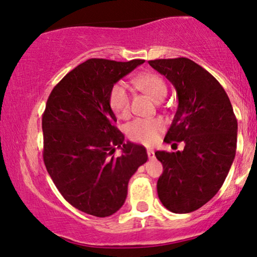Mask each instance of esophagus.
<instances>
[{
	"label": "esophagus",
	"instance_id": "esophagus-1",
	"mask_svg": "<svg viewBox=\"0 0 257 257\" xmlns=\"http://www.w3.org/2000/svg\"><path fill=\"white\" fill-rule=\"evenodd\" d=\"M147 156H149L150 159H153V158L156 157V156H154V151H153L152 149H149V150H147Z\"/></svg>",
	"mask_w": 257,
	"mask_h": 257
}]
</instances>
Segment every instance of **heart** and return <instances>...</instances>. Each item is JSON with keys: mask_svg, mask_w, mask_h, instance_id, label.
<instances>
[{"mask_svg": "<svg viewBox=\"0 0 257 257\" xmlns=\"http://www.w3.org/2000/svg\"><path fill=\"white\" fill-rule=\"evenodd\" d=\"M137 86L146 91L154 100L160 101L166 94L167 87L164 79L153 72L139 73L132 79ZM108 104L112 111L119 118L125 119L131 112V93L127 84L119 80L113 84L108 92ZM164 130V121L161 119H135L126 126V135L128 139L144 145H153Z\"/></svg>", "mask_w": 257, "mask_h": 257, "instance_id": "b5f03b06", "label": "heart"}]
</instances>
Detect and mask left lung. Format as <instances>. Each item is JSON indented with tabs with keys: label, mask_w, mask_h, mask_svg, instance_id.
I'll return each instance as SVG.
<instances>
[{
	"label": "left lung",
	"mask_w": 257,
	"mask_h": 257,
	"mask_svg": "<svg viewBox=\"0 0 257 257\" xmlns=\"http://www.w3.org/2000/svg\"><path fill=\"white\" fill-rule=\"evenodd\" d=\"M149 63L173 84L179 99L165 143H185L184 151L156 152L164 167L158 196L171 212H194L226 180L236 152V117L221 84L195 62L179 57Z\"/></svg>",
	"instance_id": "left-lung-1"
}]
</instances>
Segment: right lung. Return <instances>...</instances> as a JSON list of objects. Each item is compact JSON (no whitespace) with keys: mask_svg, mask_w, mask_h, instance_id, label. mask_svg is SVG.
Segmentation results:
<instances>
[{"mask_svg":"<svg viewBox=\"0 0 257 257\" xmlns=\"http://www.w3.org/2000/svg\"><path fill=\"white\" fill-rule=\"evenodd\" d=\"M143 63L87 59L63 77L45 105V167L63 198L90 215L117 212L125 202L130 178L147 161L145 147L124 143L108 104L112 85ZM118 147L123 153L115 157Z\"/></svg>","mask_w":257,"mask_h":257,"instance_id":"1","label":"right lung"}]
</instances>
